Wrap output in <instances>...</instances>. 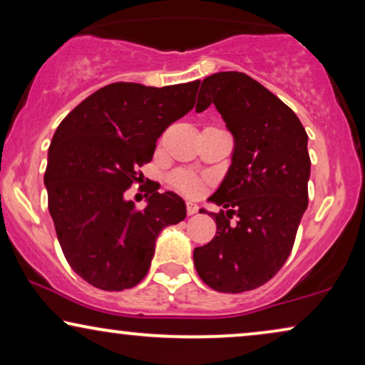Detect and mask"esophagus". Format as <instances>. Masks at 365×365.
<instances>
[{
	"label": "esophagus",
	"instance_id": "esophagus-1",
	"mask_svg": "<svg viewBox=\"0 0 365 365\" xmlns=\"http://www.w3.org/2000/svg\"><path fill=\"white\" fill-rule=\"evenodd\" d=\"M186 211H187V216H192V214H196L199 211L197 204L194 202H186Z\"/></svg>",
	"mask_w": 365,
	"mask_h": 365
}]
</instances>
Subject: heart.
<instances>
[{"label":"heart","mask_w":365,"mask_h":365,"mask_svg":"<svg viewBox=\"0 0 365 365\" xmlns=\"http://www.w3.org/2000/svg\"><path fill=\"white\" fill-rule=\"evenodd\" d=\"M171 181L174 186L181 189V191H184L186 194H197L202 189L201 179H197L196 176H192V174L184 173V171L174 174Z\"/></svg>","instance_id":"obj_1"}]
</instances>
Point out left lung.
<instances>
[{
  "label": "left lung",
  "instance_id": "8db88e82",
  "mask_svg": "<svg viewBox=\"0 0 365 365\" xmlns=\"http://www.w3.org/2000/svg\"><path fill=\"white\" fill-rule=\"evenodd\" d=\"M211 104L232 133L234 151L209 197L227 211L211 212L216 236L194 249V266L214 291L237 294L272 279L292 251L309 202L307 133L291 108L244 73L202 79L196 111Z\"/></svg>",
  "mask_w": 365,
  "mask_h": 365
}]
</instances>
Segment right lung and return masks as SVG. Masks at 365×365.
<instances>
[{
	"label": "right lung",
	"instance_id": "1",
	"mask_svg": "<svg viewBox=\"0 0 365 365\" xmlns=\"http://www.w3.org/2000/svg\"><path fill=\"white\" fill-rule=\"evenodd\" d=\"M199 81L153 88L108 84L79 103L49 144L44 184L58 241L73 271L103 291L148 274L156 237L186 217L178 194L153 192L138 211L124 199L143 178L158 138L196 103Z\"/></svg>",
	"mask_w": 365,
	"mask_h": 365
}]
</instances>
